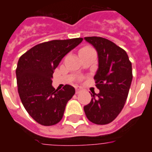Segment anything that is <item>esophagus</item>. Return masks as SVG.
<instances>
[{"mask_svg": "<svg viewBox=\"0 0 152 152\" xmlns=\"http://www.w3.org/2000/svg\"><path fill=\"white\" fill-rule=\"evenodd\" d=\"M80 89H81V88H80V86H76V94H77V93H79L80 91Z\"/></svg>", "mask_w": 152, "mask_h": 152, "instance_id": "1", "label": "esophagus"}]
</instances>
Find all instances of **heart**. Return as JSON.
Masks as SVG:
<instances>
[{
  "label": "heart",
  "mask_w": 152,
  "mask_h": 152,
  "mask_svg": "<svg viewBox=\"0 0 152 152\" xmlns=\"http://www.w3.org/2000/svg\"><path fill=\"white\" fill-rule=\"evenodd\" d=\"M86 48H89V47H84V48H82V49H86ZM82 49H81V50H82Z\"/></svg>",
  "instance_id": "obj_1"
}]
</instances>
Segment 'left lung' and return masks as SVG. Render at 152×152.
<instances>
[{
  "instance_id": "obj_1",
  "label": "left lung",
  "mask_w": 152,
  "mask_h": 152,
  "mask_svg": "<svg viewBox=\"0 0 152 152\" xmlns=\"http://www.w3.org/2000/svg\"><path fill=\"white\" fill-rule=\"evenodd\" d=\"M85 40L98 52L99 68L94 80L99 94L93 98L84 111L88 120L96 124H107L117 117L126 102L133 79L132 63L127 53L111 40L99 37Z\"/></svg>"
}]
</instances>
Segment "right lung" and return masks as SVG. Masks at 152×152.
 Instances as JSON below:
<instances>
[{"label": "right lung", "mask_w": 152, "mask_h": 152, "mask_svg": "<svg viewBox=\"0 0 152 152\" xmlns=\"http://www.w3.org/2000/svg\"><path fill=\"white\" fill-rule=\"evenodd\" d=\"M82 40L74 38L38 44L19 58L16 68L19 97L26 111L39 124L50 126L62 120L75 89L69 85L60 90L54 89L53 72L63 57Z\"/></svg>", "instance_id": "right-lung-1"}]
</instances>
